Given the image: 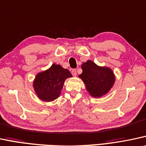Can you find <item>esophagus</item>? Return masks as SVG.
<instances>
[{
    "label": "esophagus",
    "instance_id": "1",
    "mask_svg": "<svg viewBox=\"0 0 146 146\" xmlns=\"http://www.w3.org/2000/svg\"><path fill=\"white\" fill-rule=\"evenodd\" d=\"M71 74L73 75V76H76L77 75V70L76 69H73L71 71Z\"/></svg>",
    "mask_w": 146,
    "mask_h": 146
}]
</instances>
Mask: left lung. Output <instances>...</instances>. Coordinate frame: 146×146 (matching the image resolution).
I'll return each mask as SVG.
<instances>
[{"instance_id":"8db88e82","label":"left lung","mask_w":146,"mask_h":146,"mask_svg":"<svg viewBox=\"0 0 146 146\" xmlns=\"http://www.w3.org/2000/svg\"><path fill=\"white\" fill-rule=\"evenodd\" d=\"M82 73L79 75L92 97L100 98L110 91L115 82L113 71L109 67H100L92 60L82 65Z\"/></svg>"}]
</instances>
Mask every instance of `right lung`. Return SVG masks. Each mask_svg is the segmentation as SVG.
Returning <instances> with one entry per match:
<instances>
[{"label": "right lung", "instance_id": "obj_1", "mask_svg": "<svg viewBox=\"0 0 146 146\" xmlns=\"http://www.w3.org/2000/svg\"><path fill=\"white\" fill-rule=\"evenodd\" d=\"M71 77L69 70L60 64H53L46 71L37 74L33 86L40 100L51 102L59 97L64 81Z\"/></svg>", "mask_w": 146, "mask_h": 146}]
</instances>
